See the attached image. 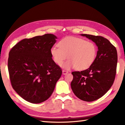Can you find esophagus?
I'll return each mask as SVG.
<instances>
[{
  "instance_id": "34e87169",
  "label": "esophagus",
  "mask_w": 125,
  "mask_h": 125,
  "mask_svg": "<svg viewBox=\"0 0 125 125\" xmlns=\"http://www.w3.org/2000/svg\"><path fill=\"white\" fill-rule=\"evenodd\" d=\"M68 73V72L67 71L63 70V71H62V73H63V74H64V75L67 74Z\"/></svg>"
}]
</instances>
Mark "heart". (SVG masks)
Returning <instances> with one entry per match:
<instances>
[{"label":"heart","mask_w":125,"mask_h":125,"mask_svg":"<svg viewBox=\"0 0 125 125\" xmlns=\"http://www.w3.org/2000/svg\"><path fill=\"white\" fill-rule=\"evenodd\" d=\"M59 47L54 46L51 54L54 62L61 65L67 58L63 67H71L78 71L88 69L94 63L97 53V47L94 42L78 37L65 38L58 43Z\"/></svg>","instance_id":"b5f03b06"}]
</instances>
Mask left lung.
Masks as SVG:
<instances>
[{
    "instance_id": "obj_1",
    "label": "left lung",
    "mask_w": 125,
    "mask_h": 125,
    "mask_svg": "<svg viewBox=\"0 0 125 125\" xmlns=\"http://www.w3.org/2000/svg\"><path fill=\"white\" fill-rule=\"evenodd\" d=\"M92 40L98 47L94 63L86 70L72 72L71 88L76 96L85 101L100 98L111 87L115 80L117 63L116 47L100 36L82 34Z\"/></svg>"
}]
</instances>
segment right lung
<instances>
[{
  "instance_id": "obj_1",
  "label": "right lung",
  "mask_w": 125,
  "mask_h": 125,
  "mask_svg": "<svg viewBox=\"0 0 125 125\" xmlns=\"http://www.w3.org/2000/svg\"><path fill=\"white\" fill-rule=\"evenodd\" d=\"M56 39L50 33L25 39L10 51L8 67L11 86L30 103L47 100L62 75V69L51 54Z\"/></svg>"
}]
</instances>
